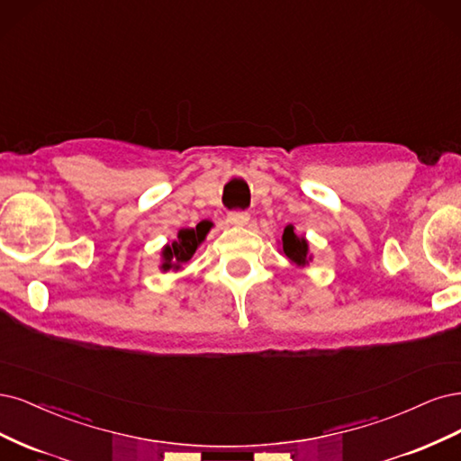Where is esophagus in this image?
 <instances>
[{
  "label": "esophagus",
  "mask_w": 461,
  "mask_h": 461,
  "mask_svg": "<svg viewBox=\"0 0 461 461\" xmlns=\"http://www.w3.org/2000/svg\"><path fill=\"white\" fill-rule=\"evenodd\" d=\"M228 221H230V224H235V226H243L249 221V212L247 211H231L228 214Z\"/></svg>",
  "instance_id": "34e87169"
}]
</instances>
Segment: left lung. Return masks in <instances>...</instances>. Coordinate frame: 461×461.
Masks as SVG:
<instances>
[{
	"instance_id": "obj_1",
	"label": "left lung",
	"mask_w": 461,
	"mask_h": 461,
	"mask_svg": "<svg viewBox=\"0 0 461 461\" xmlns=\"http://www.w3.org/2000/svg\"><path fill=\"white\" fill-rule=\"evenodd\" d=\"M281 241H284V252L287 255L289 260H293L294 264L304 266L306 264V255H308V245L303 240V237H296L293 231V226H287L284 231V237H281Z\"/></svg>"
}]
</instances>
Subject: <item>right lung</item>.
Listing matches in <instances>:
<instances>
[{
  "label": "right lung",
  "mask_w": 461,
  "mask_h": 461,
  "mask_svg": "<svg viewBox=\"0 0 461 461\" xmlns=\"http://www.w3.org/2000/svg\"><path fill=\"white\" fill-rule=\"evenodd\" d=\"M211 221H201L195 230H182L177 233V241L172 245H167L162 255H165V264H162V270H177L184 262H187L193 252L197 250L199 243L204 240V235L211 230Z\"/></svg>",
  "instance_id": "add662e5"
}]
</instances>
